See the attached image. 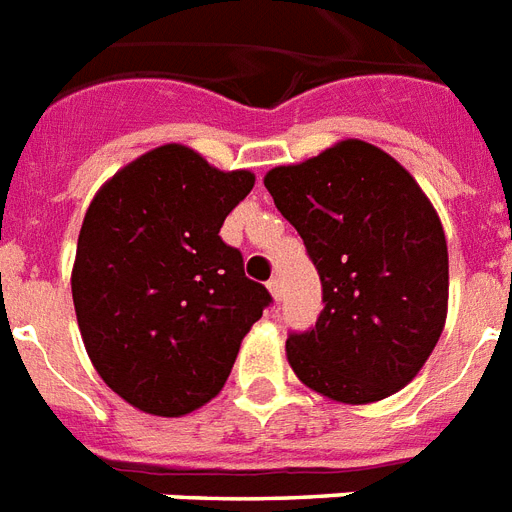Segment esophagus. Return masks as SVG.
I'll use <instances>...</instances> for the list:
<instances>
[{
    "mask_svg": "<svg viewBox=\"0 0 512 512\" xmlns=\"http://www.w3.org/2000/svg\"><path fill=\"white\" fill-rule=\"evenodd\" d=\"M267 288H269V293H272V298H275V301H280V298H282V282L277 280V277H272V280L267 282Z\"/></svg>",
    "mask_w": 512,
    "mask_h": 512,
    "instance_id": "34e87169",
    "label": "esophagus"
}]
</instances>
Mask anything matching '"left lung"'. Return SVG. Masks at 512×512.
Segmentation results:
<instances>
[{
    "instance_id": "obj_1",
    "label": "left lung",
    "mask_w": 512,
    "mask_h": 512,
    "mask_svg": "<svg viewBox=\"0 0 512 512\" xmlns=\"http://www.w3.org/2000/svg\"><path fill=\"white\" fill-rule=\"evenodd\" d=\"M264 187L322 280L320 320L285 343L296 378L343 404L396 394L447 322V237L428 195L402 163L362 140L275 166Z\"/></svg>"
}]
</instances>
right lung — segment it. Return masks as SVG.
<instances>
[{
	"mask_svg": "<svg viewBox=\"0 0 512 512\" xmlns=\"http://www.w3.org/2000/svg\"><path fill=\"white\" fill-rule=\"evenodd\" d=\"M185 145H161L97 190L71 272L94 370L124 402L179 418L211 402L272 296L219 237L253 190Z\"/></svg>",
	"mask_w": 512,
	"mask_h": 512,
	"instance_id": "1",
	"label": "right lung"
}]
</instances>
